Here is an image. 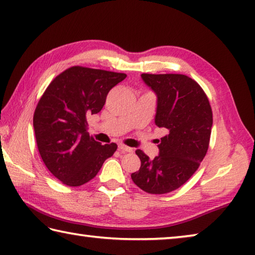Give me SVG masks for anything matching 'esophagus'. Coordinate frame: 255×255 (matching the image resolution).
Wrapping results in <instances>:
<instances>
[{
  "instance_id": "34e87169",
  "label": "esophagus",
  "mask_w": 255,
  "mask_h": 255,
  "mask_svg": "<svg viewBox=\"0 0 255 255\" xmlns=\"http://www.w3.org/2000/svg\"><path fill=\"white\" fill-rule=\"evenodd\" d=\"M119 150L121 152H132L133 149L130 148V146H127L124 144H119Z\"/></svg>"
}]
</instances>
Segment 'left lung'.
<instances>
[{"label": "left lung", "instance_id": "1", "mask_svg": "<svg viewBox=\"0 0 255 255\" xmlns=\"http://www.w3.org/2000/svg\"><path fill=\"white\" fill-rule=\"evenodd\" d=\"M157 95L154 122L168 134L158 145L159 155L150 160L142 150L135 153L141 167L133 172L134 184L145 193L168 194L181 187L197 170L207 153L213 112L197 82L181 74H142Z\"/></svg>", "mask_w": 255, "mask_h": 255}]
</instances>
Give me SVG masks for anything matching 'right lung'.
I'll return each mask as SVG.
<instances>
[{
  "label": "right lung",
  "instance_id": "right-lung-1",
  "mask_svg": "<svg viewBox=\"0 0 255 255\" xmlns=\"http://www.w3.org/2000/svg\"><path fill=\"white\" fill-rule=\"evenodd\" d=\"M127 75L87 67L66 69L49 84L38 102L33 128L43 163L69 187L92 180L116 143L102 145L89 136L87 116L97 114L106 96Z\"/></svg>",
  "mask_w": 255,
  "mask_h": 255
}]
</instances>
